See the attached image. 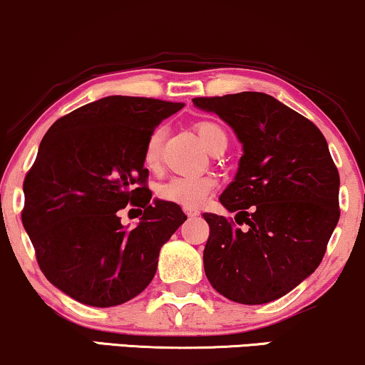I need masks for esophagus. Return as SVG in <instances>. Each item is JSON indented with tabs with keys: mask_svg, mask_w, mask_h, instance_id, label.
Listing matches in <instances>:
<instances>
[{
	"mask_svg": "<svg viewBox=\"0 0 365 365\" xmlns=\"http://www.w3.org/2000/svg\"><path fill=\"white\" fill-rule=\"evenodd\" d=\"M186 215H187V217H190V218H195V217H197V215H200V211L187 208V210H186Z\"/></svg>",
	"mask_w": 365,
	"mask_h": 365,
	"instance_id": "1",
	"label": "esophagus"
}]
</instances>
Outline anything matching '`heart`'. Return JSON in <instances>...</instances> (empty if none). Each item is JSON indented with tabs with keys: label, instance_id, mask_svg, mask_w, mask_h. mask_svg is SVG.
<instances>
[{
	"label": "heart",
	"instance_id": "b5f03b06",
	"mask_svg": "<svg viewBox=\"0 0 365 365\" xmlns=\"http://www.w3.org/2000/svg\"><path fill=\"white\" fill-rule=\"evenodd\" d=\"M196 133L205 147L213 154L220 147L227 148L228 137L225 130L215 121H200L196 123ZM162 128H155L148 135L143 147V165L148 170H155L160 164ZM217 181L213 175H178L160 184L157 195L162 201L182 206V208H200L213 195Z\"/></svg>",
	"mask_w": 365,
	"mask_h": 365
}]
</instances>
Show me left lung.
I'll return each instance as SVG.
<instances>
[{
	"label": "left lung",
	"mask_w": 365,
	"mask_h": 365,
	"mask_svg": "<svg viewBox=\"0 0 365 365\" xmlns=\"http://www.w3.org/2000/svg\"><path fill=\"white\" fill-rule=\"evenodd\" d=\"M235 130L240 168L220 203L232 218L203 213L210 225L203 260L225 298L262 304L314 272L340 218V175L320 128L264 93L195 98Z\"/></svg>",
	"instance_id": "obj_1"
}]
</instances>
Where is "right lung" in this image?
I'll use <instances>...</instances> for the list:
<instances>
[{
    "label": "right lung",
    "instance_id": "add662e5",
    "mask_svg": "<svg viewBox=\"0 0 365 365\" xmlns=\"http://www.w3.org/2000/svg\"><path fill=\"white\" fill-rule=\"evenodd\" d=\"M184 103L108 96L48 128L24 181L21 222L43 276L79 303L116 307L145 289L160 247L186 222L181 206L150 203L143 147ZM144 215L132 231L118 211ZM132 211V210H130Z\"/></svg>",
    "mask_w": 365,
    "mask_h": 365
}]
</instances>
